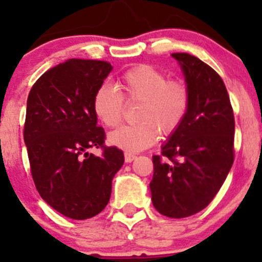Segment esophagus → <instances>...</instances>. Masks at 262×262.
Segmentation results:
<instances>
[{"label": "esophagus", "instance_id": "34e87169", "mask_svg": "<svg viewBox=\"0 0 262 262\" xmlns=\"http://www.w3.org/2000/svg\"><path fill=\"white\" fill-rule=\"evenodd\" d=\"M135 159H137V156H135L134 154H130V152H125L124 154L125 162H132L133 160H135Z\"/></svg>", "mask_w": 262, "mask_h": 262}]
</instances>
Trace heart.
Instances as JSON below:
<instances>
[{
  "label": "heart",
  "instance_id": "1",
  "mask_svg": "<svg viewBox=\"0 0 262 262\" xmlns=\"http://www.w3.org/2000/svg\"><path fill=\"white\" fill-rule=\"evenodd\" d=\"M116 89L101 85L93 93L92 111L104 127L118 125L127 103H138L134 125H123L108 135L111 145L127 152H138L154 145L159 130L164 135L175 133L185 121L189 108V90L182 80H167L166 75L150 65L128 69L118 79Z\"/></svg>",
  "mask_w": 262,
  "mask_h": 262
}]
</instances>
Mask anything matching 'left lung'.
<instances>
[{
	"instance_id": "left-lung-1",
	"label": "left lung",
	"mask_w": 262,
	"mask_h": 262,
	"mask_svg": "<svg viewBox=\"0 0 262 262\" xmlns=\"http://www.w3.org/2000/svg\"><path fill=\"white\" fill-rule=\"evenodd\" d=\"M189 90L185 121L152 156L151 201L162 215L186 218L206 208L234 162V121L222 77L196 56L173 53Z\"/></svg>"
}]
</instances>
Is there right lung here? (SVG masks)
<instances>
[{
    "label": "right lung",
    "mask_w": 262,
    "mask_h": 262,
    "mask_svg": "<svg viewBox=\"0 0 262 262\" xmlns=\"http://www.w3.org/2000/svg\"><path fill=\"white\" fill-rule=\"evenodd\" d=\"M113 66L101 60L69 59L41 75L27 100L25 143L40 197L65 217L89 219L104 209L112 180L124 162L92 111L96 90ZM101 147L102 156L90 155Z\"/></svg>",
    "instance_id": "obj_1"
}]
</instances>
